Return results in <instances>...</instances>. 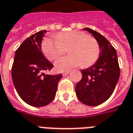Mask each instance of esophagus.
<instances>
[{
  "instance_id": "1",
  "label": "esophagus",
  "mask_w": 133,
  "mask_h": 133,
  "mask_svg": "<svg viewBox=\"0 0 133 133\" xmlns=\"http://www.w3.org/2000/svg\"><path fill=\"white\" fill-rule=\"evenodd\" d=\"M69 73V71H66V72H64L63 73H62V75L63 76H66V75H67Z\"/></svg>"
}]
</instances>
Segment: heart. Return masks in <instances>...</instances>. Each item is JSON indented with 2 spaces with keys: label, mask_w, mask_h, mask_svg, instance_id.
<instances>
[{
  "label": "heart",
  "mask_w": 133,
  "mask_h": 133,
  "mask_svg": "<svg viewBox=\"0 0 133 133\" xmlns=\"http://www.w3.org/2000/svg\"><path fill=\"white\" fill-rule=\"evenodd\" d=\"M42 51L48 60L53 61L64 54L69 49L70 56L56 62L58 71H68L82 66L88 68L98 60L100 49L95 38L81 31H70L58 34L56 38H47L42 42Z\"/></svg>",
  "instance_id": "obj_1"
}]
</instances>
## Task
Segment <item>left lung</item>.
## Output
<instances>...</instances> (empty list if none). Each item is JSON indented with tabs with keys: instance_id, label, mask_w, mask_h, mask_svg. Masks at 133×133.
<instances>
[{
	"instance_id": "obj_1",
	"label": "left lung",
	"mask_w": 133,
	"mask_h": 133,
	"mask_svg": "<svg viewBox=\"0 0 133 133\" xmlns=\"http://www.w3.org/2000/svg\"><path fill=\"white\" fill-rule=\"evenodd\" d=\"M99 45V56L95 64L81 70L82 77L76 84L75 93L82 103L95 107L111 96L118 82L120 69L116 50L107 38L90 28H84Z\"/></svg>"
}]
</instances>
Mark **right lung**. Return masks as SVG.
<instances>
[{"instance_id": "add662e5", "label": "right lung", "mask_w": 133, "mask_h": 133, "mask_svg": "<svg viewBox=\"0 0 133 133\" xmlns=\"http://www.w3.org/2000/svg\"><path fill=\"white\" fill-rule=\"evenodd\" d=\"M46 30L31 35L16 51L11 68V77L15 89L21 98L27 104L41 107L51 102L56 96L59 75H45L54 65L41 49L42 38Z\"/></svg>"}]
</instances>
